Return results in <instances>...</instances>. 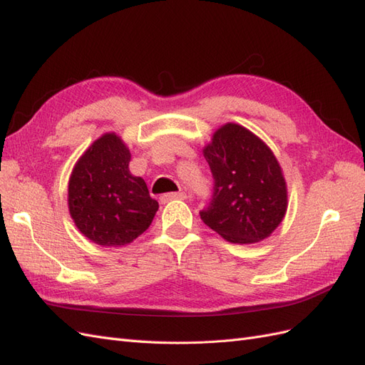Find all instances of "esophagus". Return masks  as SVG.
<instances>
[{"label": "esophagus", "mask_w": 365, "mask_h": 365, "mask_svg": "<svg viewBox=\"0 0 365 365\" xmlns=\"http://www.w3.org/2000/svg\"><path fill=\"white\" fill-rule=\"evenodd\" d=\"M173 200H187V193L184 192H178V193H164L160 196V201L163 204L169 202V201H173Z\"/></svg>", "instance_id": "esophagus-1"}]
</instances>
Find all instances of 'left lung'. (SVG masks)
<instances>
[{
	"instance_id": "left-lung-1",
	"label": "left lung",
	"mask_w": 365,
	"mask_h": 365,
	"mask_svg": "<svg viewBox=\"0 0 365 365\" xmlns=\"http://www.w3.org/2000/svg\"><path fill=\"white\" fill-rule=\"evenodd\" d=\"M213 173L202 222L233 244H256L272 235L288 210L283 170L267 143L237 123H225L202 149Z\"/></svg>"
}]
</instances>
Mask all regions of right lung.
I'll return each mask as SVG.
<instances>
[{"label":"right lung","mask_w":365,"mask_h":365,"mask_svg":"<svg viewBox=\"0 0 365 365\" xmlns=\"http://www.w3.org/2000/svg\"><path fill=\"white\" fill-rule=\"evenodd\" d=\"M130 152L106 132L74 164L68 210L81 233L101 247H125L145 233L158 210L145 180L129 172Z\"/></svg>","instance_id":"right-lung-1"}]
</instances>
